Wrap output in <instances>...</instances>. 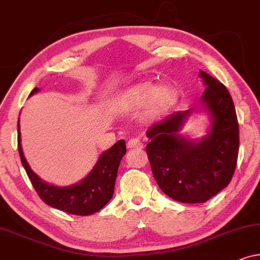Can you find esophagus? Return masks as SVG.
<instances>
[{
	"instance_id": "1",
	"label": "esophagus",
	"mask_w": 260,
	"mask_h": 260,
	"mask_svg": "<svg viewBox=\"0 0 260 260\" xmlns=\"http://www.w3.org/2000/svg\"><path fill=\"white\" fill-rule=\"evenodd\" d=\"M126 147L129 149H142L144 147V144L138 138H131V140L127 141Z\"/></svg>"
}]
</instances>
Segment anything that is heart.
<instances>
[{"label":"heart","instance_id":"obj_1","mask_svg":"<svg viewBox=\"0 0 260 260\" xmlns=\"http://www.w3.org/2000/svg\"><path fill=\"white\" fill-rule=\"evenodd\" d=\"M176 98L175 91L169 86L155 88L151 83H141L119 95L117 105L122 110H135L143 106L149 116H157L167 111L174 104Z\"/></svg>","mask_w":260,"mask_h":260}]
</instances>
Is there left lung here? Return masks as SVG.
Returning <instances> with one entry per match:
<instances>
[{
	"instance_id": "8db88e82",
	"label": "left lung",
	"mask_w": 260,
	"mask_h": 260,
	"mask_svg": "<svg viewBox=\"0 0 260 260\" xmlns=\"http://www.w3.org/2000/svg\"><path fill=\"white\" fill-rule=\"evenodd\" d=\"M202 103L212 115V129L201 141L176 135L190 111L167 116L147 130V154L158 187L173 200L206 202L229 186L239 152V124L225 85L204 71Z\"/></svg>"
}]
</instances>
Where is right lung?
<instances>
[{"label": "right lung", "mask_w": 260, "mask_h": 260, "mask_svg": "<svg viewBox=\"0 0 260 260\" xmlns=\"http://www.w3.org/2000/svg\"><path fill=\"white\" fill-rule=\"evenodd\" d=\"M35 87L30 94L38 92ZM17 148L21 162L35 191L45 204L74 215H91L101 211L111 200L120 159L126 152L125 141L119 140L103 152L92 172L79 183L70 187H55L46 183L30 169L21 147L20 124L17 122Z\"/></svg>", "instance_id": "obj_1"}]
</instances>
